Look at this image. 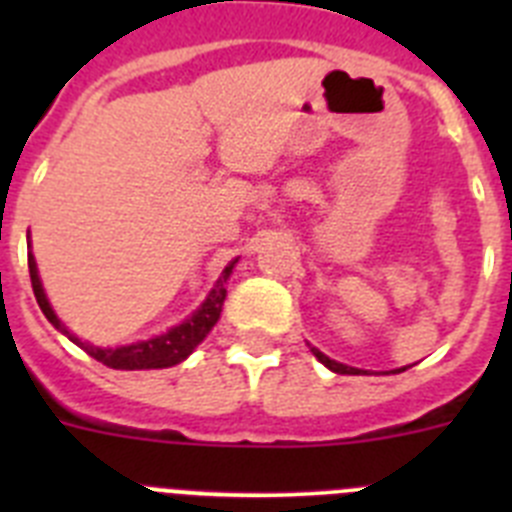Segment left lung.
<instances>
[{"label":"left lung","mask_w":512,"mask_h":512,"mask_svg":"<svg viewBox=\"0 0 512 512\" xmlns=\"http://www.w3.org/2000/svg\"><path fill=\"white\" fill-rule=\"evenodd\" d=\"M310 351L315 354V359H318L320 364L328 366L330 372H336V374H366L364 369H356V366H348V364H341V361H336V359H330V356H325L323 351H318L315 346H310ZM395 372H405V369H395Z\"/></svg>","instance_id":"8db88e82"}]
</instances>
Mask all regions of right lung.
Returning a JSON list of instances; mask_svg holds the SVG:
<instances>
[{
  "label": "right lung",
  "mask_w": 512,
  "mask_h": 512,
  "mask_svg": "<svg viewBox=\"0 0 512 512\" xmlns=\"http://www.w3.org/2000/svg\"><path fill=\"white\" fill-rule=\"evenodd\" d=\"M235 264H238V259H233L228 266H225L220 279L215 282V287L210 289V295L205 297V302H202V305L197 307L189 318H184L179 325L169 328L166 333H161V336L146 338V341H135V343H128V346L102 348V346H94V343L89 341H81L76 333H71V330L63 325V320L58 318L56 310H53L51 302H48V297H45V289H43V282H40L38 264H35L33 251L27 253V266H30V282H33L35 300H38L40 310H43V315L48 318V323H51L56 330H61L63 336L69 338L71 343L84 348L92 359L102 361V364L110 366V369H125V372H135V369H166V366L182 364V361L192 354L194 348L205 341L207 333H210V330L215 328L217 320H220L225 295H228L225 284H228Z\"/></svg>",
  "instance_id": "obj_1"
}]
</instances>
